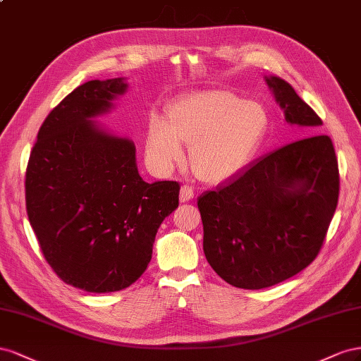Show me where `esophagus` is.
<instances>
[{"instance_id": "esophagus-1", "label": "esophagus", "mask_w": 361, "mask_h": 361, "mask_svg": "<svg viewBox=\"0 0 361 361\" xmlns=\"http://www.w3.org/2000/svg\"><path fill=\"white\" fill-rule=\"evenodd\" d=\"M192 198H193V189L190 186H188V184H184V186H181V189H180V201L188 202Z\"/></svg>"}]
</instances>
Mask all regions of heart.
I'll return each instance as SVG.
<instances>
[{
  "mask_svg": "<svg viewBox=\"0 0 361 361\" xmlns=\"http://www.w3.org/2000/svg\"><path fill=\"white\" fill-rule=\"evenodd\" d=\"M267 128L264 109L228 90H205L177 99L166 119L152 115L147 156L154 168L171 171L183 159V142L190 143L195 173L221 183L251 160Z\"/></svg>",
  "mask_w": 361,
  "mask_h": 361,
  "instance_id": "heart-1",
  "label": "heart"
}]
</instances>
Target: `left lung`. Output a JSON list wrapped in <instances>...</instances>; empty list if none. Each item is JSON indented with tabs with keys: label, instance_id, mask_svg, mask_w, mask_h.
Returning a JSON list of instances; mask_svg holds the SVG:
<instances>
[{
	"label": "left lung",
	"instance_id": "1",
	"mask_svg": "<svg viewBox=\"0 0 361 361\" xmlns=\"http://www.w3.org/2000/svg\"><path fill=\"white\" fill-rule=\"evenodd\" d=\"M267 86L289 123L322 126L287 81ZM338 164L331 139L313 135L254 160L198 200L205 259L239 289H264L296 275L321 251L334 216Z\"/></svg>",
	"mask_w": 361,
	"mask_h": 361
}]
</instances>
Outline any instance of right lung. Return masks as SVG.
<instances>
[{"mask_svg": "<svg viewBox=\"0 0 361 361\" xmlns=\"http://www.w3.org/2000/svg\"><path fill=\"white\" fill-rule=\"evenodd\" d=\"M126 89L113 78L72 90L39 128L25 172L28 221L47 263L92 293L139 280L160 224L178 207L177 181H143L135 143L90 121Z\"/></svg>", "mask_w": 361, "mask_h": 361, "instance_id": "1", "label": "right lung"}]
</instances>
